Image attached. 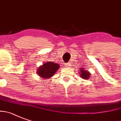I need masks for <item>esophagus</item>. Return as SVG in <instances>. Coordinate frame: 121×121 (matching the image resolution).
Here are the masks:
<instances>
[{
  "mask_svg": "<svg viewBox=\"0 0 121 121\" xmlns=\"http://www.w3.org/2000/svg\"><path fill=\"white\" fill-rule=\"evenodd\" d=\"M69 66H70V64H69V63H68V64H65V66H66V67H69Z\"/></svg>",
  "mask_w": 121,
  "mask_h": 121,
  "instance_id": "esophagus-1",
  "label": "esophagus"
}]
</instances>
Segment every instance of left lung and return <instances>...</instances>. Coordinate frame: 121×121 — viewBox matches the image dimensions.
Wrapping results in <instances>:
<instances>
[{
	"instance_id": "obj_1",
	"label": "left lung",
	"mask_w": 121,
	"mask_h": 121,
	"mask_svg": "<svg viewBox=\"0 0 121 121\" xmlns=\"http://www.w3.org/2000/svg\"><path fill=\"white\" fill-rule=\"evenodd\" d=\"M81 69H82V68H81ZM82 78H85V79H87L89 78V77L90 76V74L87 71H86V70H82L81 71V75H80Z\"/></svg>"
}]
</instances>
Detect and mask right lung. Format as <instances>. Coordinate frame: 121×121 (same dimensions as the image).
Masks as SVG:
<instances>
[{
    "label": "right lung",
    "mask_w": 121,
    "mask_h": 121,
    "mask_svg": "<svg viewBox=\"0 0 121 121\" xmlns=\"http://www.w3.org/2000/svg\"><path fill=\"white\" fill-rule=\"evenodd\" d=\"M60 66L57 64L52 62H48L43 64L38 69L37 73L39 76L43 78H50L54 75Z\"/></svg>",
    "instance_id": "obj_1"
}]
</instances>
